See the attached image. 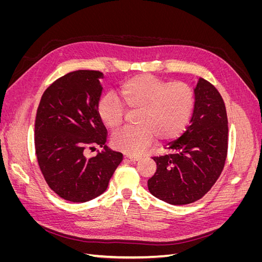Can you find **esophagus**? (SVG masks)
Segmentation results:
<instances>
[{
    "label": "esophagus",
    "instance_id": "34e87169",
    "mask_svg": "<svg viewBox=\"0 0 262 262\" xmlns=\"http://www.w3.org/2000/svg\"><path fill=\"white\" fill-rule=\"evenodd\" d=\"M124 158H125V160H129L130 162H138V161L141 160L140 156H129V155L124 156Z\"/></svg>",
    "mask_w": 262,
    "mask_h": 262
}]
</instances>
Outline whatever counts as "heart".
Segmentation results:
<instances>
[{"label": "heart", "instance_id": "1", "mask_svg": "<svg viewBox=\"0 0 262 262\" xmlns=\"http://www.w3.org/2000/svg\"><path fill=\"white\" fill-rule=\"evenodd\" d=\"M118 99L102 97L96 113L106 128L115 131L124 121L125 111L138 113L134 117L137 128L117 132L112 146L128 155H140L154 138L168 142L185 131L195 107V94L184 82L170 83L153 75L141 74L119 85Z\"/></svg>", "mask_w": 262, "mask_h": 262}]
</instances>
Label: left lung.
<instances>
[{
	"instance_id": "left-lung-1",
	"label": "left lung",
	"mask_w": 262,
	"mask_h": 262,
	"mask_svg": "<svg viewBox=\"0 0 262 262\" xmlns=\"http://www.w3.org/2000/svg\"><path fill=\"white\" fill-rule=\"evenodd\" d=\"M195 107L187 130L169 143L163 156L153 157L156 172L149 192L172 205L200 200L215 184L227 157L228 125L224 100L204 78L194 89Z\"/></svg>"
}]
</instances>
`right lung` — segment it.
<instances>
[{
    "label": "right lung",
    "instance_id": "right-lung-1",
    "mask_svg": "<svg viewBox=\"0 0 262 262\" xmlns=\"http://www.w3.org/2000/svg\"><path fill=\"white\" fill-rule=\"evenodd\" d=\"M99 71L78 70L42 94L35 122V149L47 184L62 199L86 202L106 191L123 155L107 147V129L96 113L102 87ZM104 147L87 159L83 150Z\"/></svg>",
    "mask_w": 262,
    "mask_h": 262
}]
</instances>
